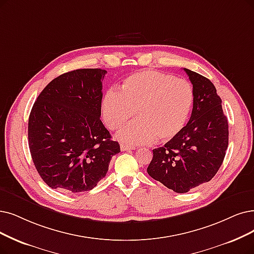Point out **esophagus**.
<instances>
[{"instance_id": "34e87169", "label": "esophagus", "mask_w": 254, "mask_h": 254, "mask_svg": "<svg viewBox=\"0 0 254 254\" xmlns=\"http://www.w3.org/2000/svg\"><path fill=\"white\" fill-rule=\"evenodd\" d=\"M135 149L134 147L132 146H129V145H126V144H121V150L122 151H129V150H133Z\"/></svg>"}]
</instances>
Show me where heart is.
<instances>
[{
  "label": "heart",
  "instance_id": "obj_1",
  "mask_svg": "<svg viewBox=\"0 0 254 254\" xmlns=\"http://www.w3.org/2000/svg\"><path fill=\"white\" fill-rule=\"evenodd\" d=\"M194 104V90L186 80L153 69L133 73L123 80L120 92L105 93L101 111L106 126L116 130L134 116L135 122L121 128L117 138L127 145L176 137L187 125Z\"/></svg>",
  "mask_w": 254,
  "mask_h": 254
}]
</instances>
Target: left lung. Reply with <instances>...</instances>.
I'll use <instances>...</instances> for the list:
<instances>
[{
	"label": "left lung",
	"instance_id": "obj_1",
	"mask_svg": "<svg viewBox=\"0 0 254 254\" xmlns=\"http://www.w3.org/2000/svg\"><path fill=\"white\" fill-rule=\"evenodd\" d=\"M194 90L188 124L164 146L153 150L148 174L175 192H188L214 177L228 147V122L215 85L184 68Z\"/></svg>",
	"mask_w": 254,
	"mask_h": 254
}]
</instances>
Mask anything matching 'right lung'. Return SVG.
<instances>
[{
  "label": "right lung",
  "instance_id": "1",
  "mask_svg": "<svg viewBox=\"0 0 254 254\" xmlns=\"http://www.w3.org/2000/svg\"><path fill=\"white\" fill-rule=\"evenodd\" d=\"M106 73L101 68L64 73L51 81L33 104L28 122L30 153L51 189L93 190L121 151L100 120Z\"/></svg>",
  "mask_w": 254,
  "mask_h": 254
}]
</instances>
